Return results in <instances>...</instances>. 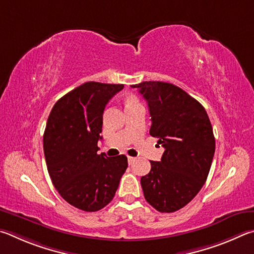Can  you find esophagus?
<instances>
[{
    "instance_id": "esophagus-1",
    "label": "esophagus",
    "mask_w": 254,
    "mask_h": 254,
    "mask_svg": "<svg viewBox=\"0 0 254 254\" xmlns=\"http://www.w3.org/2000/svg\"><path fill=\"white\" fill-rule=\"evenodd\" d=\"M134 161H135V157L128 156V163H129V164H131V163H134Z\"/></svg>"
}]
</instances>
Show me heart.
Instances as JSON below:
<instances>
[{
    "mask_svg": "<svg viewBox=\"0 0 254 254\" xmlns=\"http://www.w3.org/2000/svg\"><path fill=\"white\" fill-rule=\"evenodd\" d=\"M124 104L126 108H130V107L140 105L138 98L135 95H132V93H127V95L124 96Z\"/></svg>",
    "mask_w": 254,
    "mask_h": 254,
    "instance_id": "heart-1",
    "label": "heart"
}]
</instances>
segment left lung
<instances>
[{
	"label": "left lung",
	"instance_id": "1",
	"mask_svg": "<svg viewBox=\"0 0 254 254\" xmlns=\"http://www.w3.org/2000/svg\"><path fill=\"white\" fill-rule=\"evenodd\" d=\"M131 87L147 101L150 136L165 148L161 162L150 161V172L140 179L144 196L158 212L179 211L196 196L210 172L215 152L210 118L175 84L143 81Z\"/></svg>",
	"mask_w": 254,
	"mask_h": 254
}]
</instances>
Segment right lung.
Returning a JSON list of instances; mask_svg holds the SVG:
<instances>
[{"label": "right lung", "instance_id": "obj_1", "mask_svg": "<svg viewBox=\"0 0 254 254\" xmlns=\"http://www.w3.org/2000/svg\"><path fill=\"white\" fill-rule=\"evenodd\" d=\"M124 84L89 81L53 106L43 135V150L52 184L64 201L96 212L114 198L128 167L127 157L98 154L102 114Z\"/></svg>", "mask_w": 254, "mask_h": 254}]
</instances>
